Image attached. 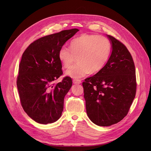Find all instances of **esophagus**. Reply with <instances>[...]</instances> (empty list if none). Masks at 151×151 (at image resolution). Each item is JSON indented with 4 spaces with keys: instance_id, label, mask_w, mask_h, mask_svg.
<instances>
[{
    "instance_id": "obj_1",
    "label": "esophagus",
    "mask_w": 151,
    "mask_h": 151,
    "mask_svg": "<svg viewBox=\"0 0 151 151\" xmlns=\"http://www.w3.org/2000/svg\"><path fill=\"white\" fill-rule=\"evenodd\" d=\"M73 83L75 84H81V81L79 79H74L73 80Z\"/></svg>"
}]
</instances>
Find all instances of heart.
<instances>
[{
  "mask_svg": "<svg viewBox=\"0 0 151 151\" xmlns=\"http://www.w3.org/2000/svg\"><path fill=\"white\" fill-rule=\"evenodd\" d=\"M109 40L103 36L83 34L72 40L70 48L62 47L58 58L65 68L70 67L77 59V63L66 71V75L79 79L101 70L111 53Z\"/></svg>",
  "mask_w": 151,
  "mask_h": 151,
  "instance_id": "obj_1",
  "label": "heart"
}]
</instances>
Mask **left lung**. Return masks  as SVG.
<instances>
[{"mask_svg": "<svg viewBox=\"0 0 151 151\" xmlns=\"http://www.w3.org/2000/svg\"><path fill=\"white\" fill-rule=\"evenodd\" d=\"M111 53L107 63L83 83L87 115L94 124L108 127L121 121L136 93L135 68L127 47L107 35Z\"/></svg>", "mask_w": 151, "mask_h": 151, "instance_id": "left-lung-1", "label": "left lung"}]
</instances>
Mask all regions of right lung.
Listing matches in <instances>:
<instances>
[{"mask_svg": "<svg viewBox=\"0 0 151 151\" xmlns=\"http://www.w3.org/2000/svg\"><path fill=\"white\" fill-rule=\"evenodd\" d=\"M78 29L63 30L40 38L29 45L22 55L17 78L20 101L24 111L36 122L47 124L57 121L63 109L64 98L72 85L62 74L58 51Z\"/></svg>", "mask_w": 151, "mask_h": 151, "instance_id": "obj_1", "label": "right lung"}]
</instances>
